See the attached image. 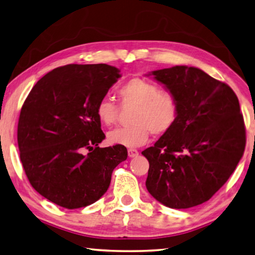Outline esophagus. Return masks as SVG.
Listing matches in <instances>:
<instances>
[{
    "instance_id": "obj_1",
    "label": "esophagus",
    "mask_w": 255,
    "mask_h": 255,
    "mask_svg": "<svg viewBox=\"0 0 255 255\" xmlns=\"http://www.w3.org/2000/svg\"><path fill=\"white\" fill-rule=\"evenodd\" d=\"M138 153H139V152H138V150H136V149H133V148L128 149V157H129V158L137 157Z\"/></svg>"
}]
</instances>
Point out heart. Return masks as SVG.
I'll return each mask as SVG.
<instances>
[{
    "mask_svg": "<svg viewBox=\"0 0 255 255\" xmlns=\"http://www.w3.org/2000/svg\"><path fill=\"white\" fill-rule=\"evenodd\" d=\"M123 106L133 107L131 122L128 127H117L107 133L112 144L139 147L146 143L152 132L163 136L173 128L179 114L178 99L168 89H159L158 85L147 79L134 77L118 88ZM119 108L107 98L96 107V115L102 124L111 126L116 122Z\"/></svg>",
    "mask_w": 255,
    "mask_h": 255,
    "instance_id": "1",
    "label": "heart"
}]
</instances>
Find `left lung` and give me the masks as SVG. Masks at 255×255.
Wrapping results in <instances>:
<instances>
[{"instance_id":"left-lung-1","label":"left lung","mask_w":255,"mask_h":255,"mask_svg":"<svg viewBox=\"0 0 255 255\" xmlns=\"http://www.w3.org/2000/svg\"><path fill=\"white\" fill-rule=\"evenodd\" d=\"M146 76L178 99L176 124L152 147L148 159L149 193L172 209L208 201L236 170L246 148V128L237 95L230 86L186 65Z\"/></svg>"}]
</instances>
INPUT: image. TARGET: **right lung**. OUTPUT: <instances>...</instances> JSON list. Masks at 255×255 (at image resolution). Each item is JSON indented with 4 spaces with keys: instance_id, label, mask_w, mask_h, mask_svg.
Masks as SVG:
<instances>
[{
    "instance_id": "add662e5",
    "label": "right lung",
    "mask_w": 255,
    "mask_h": 255,
    "mask_svg": "<svg viewBox=\"0 0 255 255\" xmlns=\"http://www.w3.org/2000/svg\"><path fill=\"white\" fill-rule=\"evenodd\" d=\"M121 77L107 64H69L43 76L24 102L17 126L24 171L35 190L57 206L96 202L127 159L125 146L98 147L105 133L96 107Z\"/></svg>"
}]
</instances>
